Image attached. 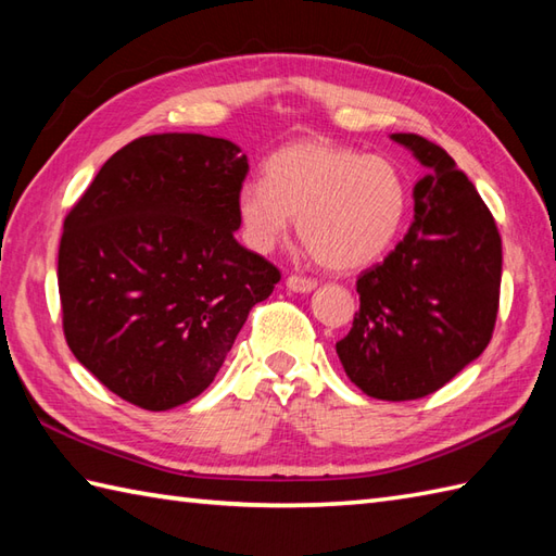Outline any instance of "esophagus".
I'll return each mask as SVG.
<instances>
[{"mask_svg":"<svg viewBox=\"0 0 556 556\" xmlns=\"http://www.w3.org/2000/svg\"><path fill=\"white\" fill-rule=\"evenodd\" d=\"M287 287H289L291 291H301V293H308V291H313V289L317 287V281H315V279H311V277L291 275V277L287 279Z\"/></svg>","mask_w":556,"mask_h":556,"instance_id":"obj_1","label":"esophagus"}]
</instances>
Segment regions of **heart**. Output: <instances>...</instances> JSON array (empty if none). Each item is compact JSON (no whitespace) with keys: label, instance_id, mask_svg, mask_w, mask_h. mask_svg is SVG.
<instances>
[{"label":"heart","instance_id":"b5f03b06","mask_svg":"<svg viewBox=\"0 0 556 556\" xmlns=\"http://www.w3.org/2000/svg\"><path fill=\"white\" fill-rule=\"evenodd\" d=\"M410 193L394 162L329 140H299L248 181L239 212L248 241L269 251L296 217L301 241L329 269H358L380 257L408 215Z\"/></svg>","mask_w":556,"mask_h":556}]
</instances>
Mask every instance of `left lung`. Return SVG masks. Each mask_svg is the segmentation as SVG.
Returning a JSON list of instances; mask_svg holds the SVG:
<instances>
[{
	"label": "left lung",
	"instance_id": "obj_1",
	"mask_svg": "<svg viewBox=\"0 0 556 556\" xmlns=\"http://www.w3.org/2000/svg\"><path fill=\"white\" fill-rule=\"evenodd\" d=\"M432 174L413 191L416 222L382 263L361 271V305L337 341L349 380L368 396H428L488 349L500 311L502 236L448 152L394 134Z\"/></svg>",
	"mask_w": 556,
	"mask_h": 556
}]
</instances>
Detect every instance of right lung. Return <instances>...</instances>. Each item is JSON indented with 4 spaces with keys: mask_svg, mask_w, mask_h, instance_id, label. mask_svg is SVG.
Masks as SVG:
<instances>
[{
    "mask_svg": "<svg viewBox=\"0 0 556 556\" xmlns=\"http://www.w3.org/2000/svg\"><path fill=\"white\" fill-rule=\"evenodd\" d=\"M245 174L224 138L140 136L68 210L56 263L66 344L128 404L167 410L203 394L281 279L233 239Z\"/></svg>",
    "mask_w": 556,
    "mask_h": 556,
    "instance_id": "right-lung-1",
    "label": "right lung"
}]
</instances>
